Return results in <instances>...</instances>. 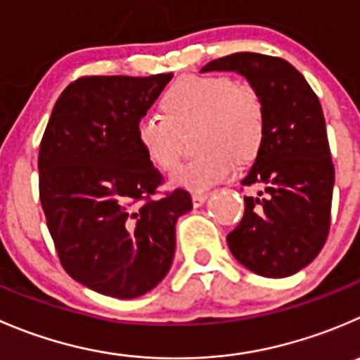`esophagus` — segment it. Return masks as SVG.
Instances as JSON below:
<instances>
[{
    "label": "esophagus",
    "mask_w": 360,
    "mask_h": 360,
    "mask_svg": "<svg viewBox=\"0 0 360 360\" xmlns=\"http://www.w3.org/2000/svg\"><path fill=\"white\" fill-rule=\"evenodd\" d=\"M207 193H193L191 195V202H193L195 207H200V205H204V202L207 200Z\"/></svg>",
    "instance_id": "obj_1"
}]
</instances>
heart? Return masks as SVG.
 <instances>
[{
    "instance_id": "1",
    "label": "heart",
    "mask_w": 360,
    "mask_h": 360,
    "mask_svg": "<svg viewBox=\"0 0 360 360\" xmlns=\"http://www.w3.org/2000/svg\"><path fill=\"white\" fill-rule=\"evenodd\" d=\"M165 116L144 114L135 124L139 146L153 165L170 169L181 153V134L197 127L193 144L200 155L177 167L176 186L205 191L225 181L233 165L260 153L265 107L257 87L226 75H186L163 95Z\"/></svg>"
}]
</instances>
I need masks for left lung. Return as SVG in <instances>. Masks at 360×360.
Listing matches in <instances>:
<instances>
[{
  "instance_id": "1",
  "label": "left lung",
  "mask_w": 360,
  "mask_h": 360,
  "mask_svg": "<svg viewBox=\"0 0 360 360\" xmlns=\"http://www.w3.org/2000/svg\"><path fill=\"white\" fill-rule=\"evenodd\" d=\"M236 72L260 93L265 139L243 186L244 216L226 236L233 257L258 276L287 278L320 253L329 233L334 165L319 96L288 61L236 52L200 72Z\"/></svg>"
}]
</instances>
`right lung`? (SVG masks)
I'll list each match as a JSON object with an SVG mask.
<instances>
[{"label":"right lung","mask_w":360,"mask_h":360,"mask_svg":"<svg viewBox=\"0 0 360 360\" xmlns=\"http://www.w3.org/2000/svg\"><path fill=\"white\" fill-rule=\"evenodd\" d=\"M172 73L73 80L52 109L38 153L40 202L63 269L98 294L134 299L169 273L186 190L163 176L135 137Z\"/></svg>","instance_id":"right-lung-1"}]
</instances>
